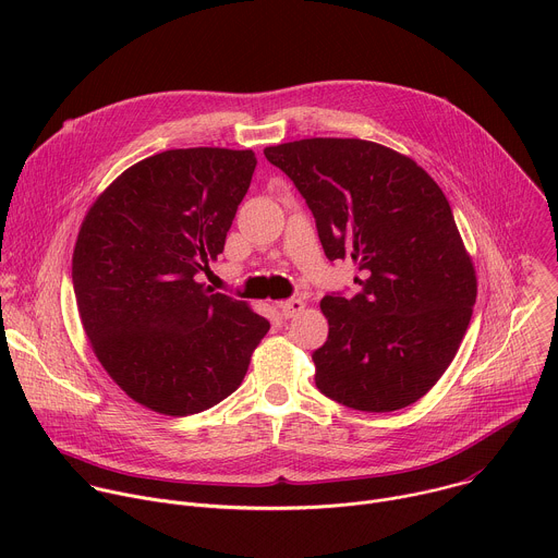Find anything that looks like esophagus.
<instances>
[{
	"instance_id": "esophagus-1",
	"label": "esophagus",
	"mask_w": 558,
	"mask_h": 558,
	"mask_svg": "<svg viewBox=\"0 0 558 558\" xmlns=\"http://www.w3.org/2000/svg\"><path fill=\"white\" fill-rule=\"evenodd\" d=\"M278 308L282 313V317H287V320H289V317H295L298 313L304 311V302L300 298H291V300H282L278 304Z\"/></svg>"
}]
</instances>
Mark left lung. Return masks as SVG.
<instances>
[{"label": "left lung", "mask_w": 558, "mask_h": 558, "mask_svg": "<svg viewBox=\"0 0 558 558\" xmlns=\"http://www.w3.org/2000/svg\"><path fill=\"white\" fill-rule=\"evenodd\" d=\"M306 201L329 260L351 258L360 293L325 295L315 386L364 413L415 404L450 366L476 300L452 209L413 158L362 138L265 147Z\"/></svg>", "instance_id": "8db88e82"}]
</instances>
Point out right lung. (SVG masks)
Wrapping results in <instances>:
<instances>
[{"label": "right lung", "instance_id": "1", "mask_svg": "<svg viewBox=\"0 0 558 558\" xmlns=\"http://www.w3.org/2000/svg\"><path fill=\"white\" fill-rule=\"evenodd\" d=\"M256 163L252 149L154 154L112 181L78 229L72 284L84 331L108 375L154 413L222 402L269 331L247 302L198 282Z\"/></svg>", "mask_w": 558, "mask_h": 558}]
</instances>
